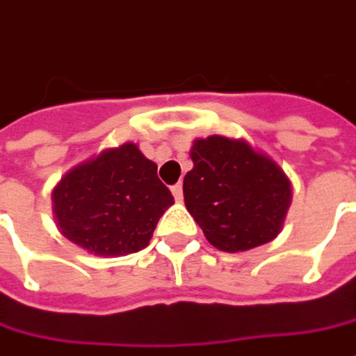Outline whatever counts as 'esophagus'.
I'll use <instances>...</instances> for the list:
<instances>
[{
  "instance_id": "obj_1",
  "label": "esophagus",
  "mask_w": 356,
  "mask_h": 356,
  "mask_svg": "<svg viewBox=\"0 0 356 356\" xmlns=\"http://www.w3.org/2000/svg\"><path fill=\"white\" fill-rule=\"evenodd\" d=\"M171 193H173V197L177 199V201H181V199H183V185H181V183L173 185V187H171Z\"/></svg>"
}]
</instances>
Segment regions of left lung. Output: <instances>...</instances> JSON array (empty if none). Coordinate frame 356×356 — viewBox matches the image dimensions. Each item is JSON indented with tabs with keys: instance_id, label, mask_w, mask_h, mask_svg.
<instances>
[{
	"instance_id": "1",
	"label": "left lung",
	"mask_w": 356,
	"mask_h": 356,
	"mask_svg": "<svg viewBox=\"0 0 356 356\" xmlns=\"http://www.w3.org/2000/svg\"><path fill=\"white\" fill-rule=\"evenodd\" d=\"M193 169L183 179L185 207L221 252H245L282 232L292 203L284 169L243 138H195Z\"/></svg>"
}]
</instances>
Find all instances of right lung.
Segmentation results:
<instances>
[{"label": "right lung", "mask_w": 356, "mask_h": 356, "mask_svg": "<svg viewBox=\"0 0 356 356\" xmlns=\"http://www.w3.org/2000/svg\"><path fill=\"white\" fill-rule=\"evenodd\" d=\"M173 205L157 165L122 143L72 167L52 189L60 234L95 256H129L147 248L159 218Z\"/></svg>", "instance_id": "1"}]
</instances>
